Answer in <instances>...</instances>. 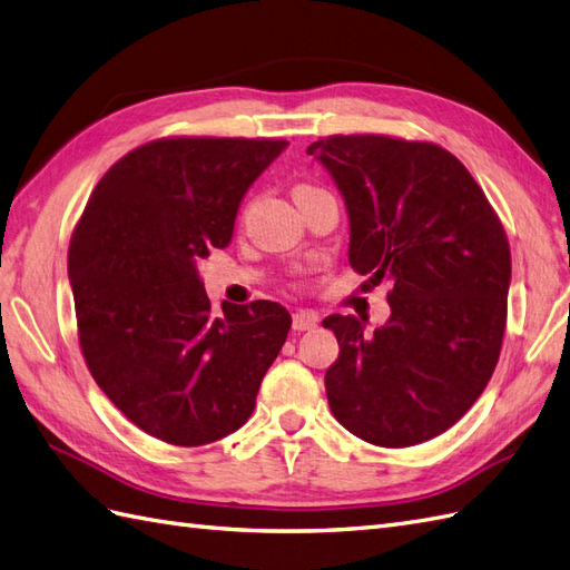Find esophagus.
<instances>
[{
    "label": "esophagus",
    "mask_w": 570,
    "mask_h": 570,
    "mask_svg": "<svg viewBox=\"0 0 570 570\" xmlns=\"http://www.w3.org/2000/svg\"><path fill=\"white\" fill-rule=\"evenodd\" d=\"M291 325H294L296 332H308L317 327V313L315 311H296L294 320H291Z\"/></svg>",
    "instance_id": "34e87169"
}]
</instances>
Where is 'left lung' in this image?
Segmentation results:
<instances>
[{"label": "left lung", "instance_id": "left-lung-1", "mask_svg": "<svg viewBox=\"0 0 570 570\" xmlns=\"http://www.w3.org/2000/svg\"><path fill=\"white\" fill-rule=\"evenodd\" d=\"M342 189L348 265L392 282L390 320L366 332L330 315L340 342L325 373L334 419L381 448H410L460 421L499 363L510 245L484 189L433 141L332 135L308 146Z\"/></svg>", "mask_w": 570, "mask_h": 570}]
</instances>
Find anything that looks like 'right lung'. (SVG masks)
<instances>
[{
  "label": "right lung",
  "mask_w": 570,
  "mask_h": 570,
  "mask_svg": "<svg viewBox=\"0 0 570 570\" xmlns=\"http://www.w3.org/2000/svg\"><path fill=\"white\" fill-rule=\"evenodd\" d=\"M286 139L164 137L98 180L67 269L79 346L108 400L158 441L207 445L238 431L282 352L274 301L214 315L197 262L226 247L240 199Z\"/></svg>",
  "instance_id": "add662e5"
}]
</instances>
